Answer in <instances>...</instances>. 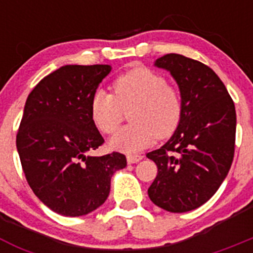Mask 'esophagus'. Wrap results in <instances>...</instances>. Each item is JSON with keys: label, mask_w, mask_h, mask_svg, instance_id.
<instances>
[{"label": "esophagus", "mask_w": 253, "mask_h": 253, "mask_svg": "<svg viewBox=\"0 0 253 253\" xmlns=\"http://www.w3.org/2000/svg\"><path fill=\"white\" fill-rule=\"evenodd\" d=\"M142 158L143 157L142 156H139V154H128V156H126V161H128L129 165H131V163L139 162Z\"/></svg>", "instance_id": "obj_1"}]
</instances>
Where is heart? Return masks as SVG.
Segmentation results:
<instances>
[{
    "mask_svg": "<svg viewBox=\"0 0 253 253\" xmlns=\"http://www.w3.org/2000/svg\"><path fill=\"white\" fill-rule=\"evenodd\" d=\"M114 95L96 91L91 100V118L102 133L111 134L129 111L131 124L116 131L110 147L134 153L151 146L156 138L175 133L182 118L180 93L169 86L165 77L152 69L139 67L118 77L113 84Z\"/></svg>",
    "mask_w": 253,
    "mask_h": 253,
    "instance_id": "obj_1",
    "label": "heart"
}]
</instances>
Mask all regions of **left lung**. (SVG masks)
<instances>
[{
	"label": "left lung",
	"mask_w": 253,
	"mask_h": 253,
	"mask_svg": "<svg viewBox=\"0 0 253 253\" xmlns=\"http://www.w3.org/2000/svg\"><path fill=\"white\" fill-rule=\"evenodd\" d=\"M166 69L180 90L182 118L161 148L147 153L157 165L149 199L171 213H185L207 203L227 177L234 154L236 109L213 69L184 55L166 54L154 62Z\"/></svg>",
	"instance_id": "left-lung-1"
}]
</instances>
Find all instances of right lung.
<instances>
[{
	"label": "right lung",
	"mask_w": 253,
	"mask_h": 253,
	"mask_svg": "<svg viewBox=\"0 0 253 253\" xmlns=\"http://www.w3.org/2000/svg\"><path fill=\"white\" fill-rule=\"evenodd\" d=\"M109 64H68L44 77L28 96L16 135L21 166L44 205L64 216H81L101 207L124 154H87L104 138L91 118V100Z\"/></svg>",
	"instance_id": "obj_1"
}]
</instances>
